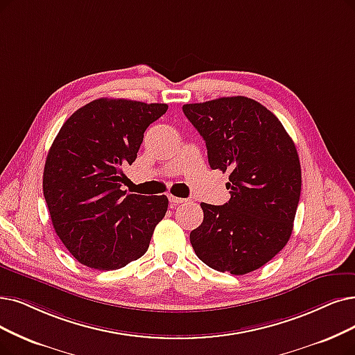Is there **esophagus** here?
I'll return each instance as SVG.
<instances>
[{
    "label": "esophagus",
    "instance_id": "esophagus-1",
    "mask_svg": "<svg viewBox=\"0 0 355 355\" xmlns=\"http://www.w3.org/2000/svg\"><path fill=\"white\" fill-rule=\"evenodd\" d=\"M168 201L172 202V204H183V202H187L188 200H183V198H178V196H175V195H168Z\"/></svg>",
    "mask_w": 355,
    "mask_h": 355
}]
</instances>
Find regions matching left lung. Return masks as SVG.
Segmentation results:
<instances>
[{"label":"left lung","mask_w":355,"mask_h":355,"mask_svg":"<svg viewBox=\"0 0 355 355\" xmlns=\"http://www.w3.org/2000/svg\"><path fill=\"white\" fill-rule=\"evenodd\" d=\"M201 134L212 170L229 172L224 205L201 204L204 221L191 245L220 272L254 271L284 248L293 232L302 191L299 154L271 110L245 96L183 105Z\"/></svg>","instance_id":"8db88e82"}]
</instances>
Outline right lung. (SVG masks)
<instances>
[{
    "mask_svg": "<svg viewBox=\"0 0 355 355\" xmlns=\"http://www.w3.org/2000/svg\"><path fill=\"white\" fill-rule=\"evenodd\" d=\"M166 103L96 98L71 115L49 148L44 195L55 233L83 265L112 271L147 252L166 216V195L121 189L144 132Z\"/></svg>",
    "mask_w": 355,
    "mask_h": 355,
    "instance_id": "1",
    "label": "right lung"
}]
</instances>
